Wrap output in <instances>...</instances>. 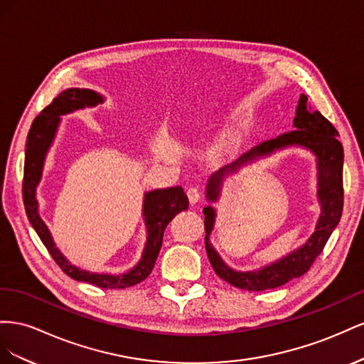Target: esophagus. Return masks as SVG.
<instances>
[{
	"mask_svg": "<svg viewBox=\"0 0 364 364\" xmlns=\"http://www.w3.org/2000/svg\"><path fill=\"white\" fill-rule=\"evenodd\" d=\"M188 198L191 201V204H196L200 200V192L196 188H189L188 189Z\"/></svg>",
	"mask_w": 364,
	"mask_h": 364,
	"instance_id": "obj_1",
	"label": "esophagus"
}]
</instances>
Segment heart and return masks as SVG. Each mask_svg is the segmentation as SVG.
<instances>
[{
  "label": "heart",
  "mask_w": 364,
  "mask_h": 364,
  "mask_svg": "<svg viewBox=\"0 0 364 364\" xmlns=\"http://www.w3.org/2000/svg\"><path fill=\"white\" fill-rule=\"evenodd\" d=\"M233 143H235V140H233V139H230V140H228V141H227V144H225V146H228V148H230V146H233Z\"/></svg>",
  "instance_id": "obj_1"
}]
</instances>
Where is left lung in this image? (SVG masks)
<instances>
[{"label":"left lung","mask_w":364,"mask_h":364,"mask_svg":"<svg viewBox=\"0 0 364 364\" xmlns=\"http://www.w3.org/2000/svg\"><path fill=\"white\" fill-rule=\"evenodd\" d=\"M294 131L282 134L276 139L262 141L252 151L241 155L236 161L224 166L207 181V200L216 201L227 175L237 172L242 164L256 159L268 157L276 151L300 146L313 152L317 159V196L320 203V218L314 233L297 250L280 257L279 261L253 272H236L228 267L210 244L209 236L215 225L216 212L212 205L204 207L205 252L215 273L230 285L247 291H264L282 287L291 279L305 274L323 250L331 233L337 227L343 212V146L338 141V132L332 123L308 103L305 95L300 96L293 120Z\"/></svg>","instance_id":"left-lung-1"}]
</instances>
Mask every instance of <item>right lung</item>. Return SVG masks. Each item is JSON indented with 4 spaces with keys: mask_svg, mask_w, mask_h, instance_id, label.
Masks as SVG:
<instances>
[{
    "mask_svg": "<svg viewBox=\"0 0 364 364\" xmlns=\"http://www.w3.org/2000/svg\"><path fill=\"white\" fill-rule=\"evenodd\" d=\"M103 96L99 92L87 90V88H68L62 91L58 97L53 99L48 107L33 120L30 127L27 143H26V161H24V181H23V198L26 213L30 224L35 228V232L41 237V241L46 245L55 262L62 268L67 276L79 280V282H88L100 288H127L141 280L146 279L157 261L160 253L163 233L176 213L186 210L189 207L188 195L184 193L183 188L175 186L168 189H155L144 193L143 201V218L146 224L148 237L143 248V255L139 264L132 267L129 272L122 274H100L90 273L87 269H80L76 265H71L65 256L59 252L53 237L48 230L46 223L41 220L38 212V200H36V188L43 176L44 161L47 152L55 140L56 131L60 122V116H65L68 112L92 108L103 103Z\"/></svg>",
    "mask_w": 364,
    "mask_h": 364,
    "instance_id": "add662e5",
    "label": "right lung"
}]
</instances>
